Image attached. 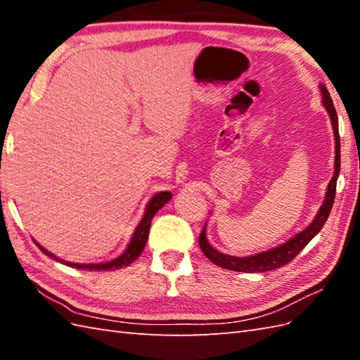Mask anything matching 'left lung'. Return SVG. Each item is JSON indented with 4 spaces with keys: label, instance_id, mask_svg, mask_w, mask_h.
I'll use <instances>...</instances> for the list:
<instances>
[{
    "label": "left lung",
    "instance_id": "obj_1",
    "mask_svg": "<svg viewBox=\"0 0 360 360\" xmlns=\"http://www.w3.org/2000/svg\"><path fill=\"white\" fill-rule=\"evenodd\" d=\"M322 94H323V105L326 111L330 112L331 117V124L334 129V139H335V168H334V176L328 186V192L326 198L320 207L316 219L304 229L303 232L297 233L294 238H290L281 246L262 252V254L252 255V257H231L226 254H221L217 249H213L207 238H205V226L200 233V248L202 250V254L207 257L212 263H215L219 267H224V269L229 271H236V272H266V271H272L277 269V267H281L288 264L289 262L300 254V250L307 246V244L314 238V236L320 232L326 223L328 217H330L333 204H334V198H335V186H338V178H339V172H340V136H339V120H338V112H335V108L331 101V96L328 93V89L322 86Z\"/></svg>",
    "mask_w": 360,
    "mask_h": 360
}]
</instances>
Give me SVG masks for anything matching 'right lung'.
<instances>
[{
	"label": "right lung",
	"instance_id": "obj_1",
	"mask_svg": "<svg viewBox=\"0 0 360 360\" xmlns=\"http://www.w3.org/2000/svg\"><path fill=\"white\" fill-rule=\"evenodd\" d=\"M172 200V193L170 192H160L158 195H155L150 200V202L147 204V210L143 213V218L141 219L139 226L136 227V231L131 236V241H129L127 250L122 254L120 257H117L116 259H112V262L108 263H98V264H77V263H70V262H65V259H60L56 255H52L51 252H48L46 249H43L40 244L35 241V244L43 254H46L48 257L57 259V262L63 263L70 267H77V269H88V271H114V269H120V267H125L128 264H131L134 259L142 254V250L145 248V243H147L148 238V232H150V224H151V219L153 217L156 215L159 209H162L164 205Z\"/></svg>",
	"mask_w": 360,
	"mask_h": 360
}]
</instances>
